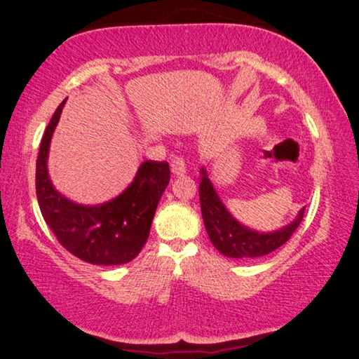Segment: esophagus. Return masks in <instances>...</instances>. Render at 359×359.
Returning <instances> with one entry per match:
<instances>
[{"mask_svg":"<svg viewBox=\"0 0 359 359\" xmlns=\"http://www.w3.org/2000/svg\"><path fill=\"white\" fill-rule=\"evenodd\" d=\"M171 171L174 175H184L187 172V166L185 161L182 156H174L171 161Z\"/></svg>","mask_w":359,"mask_h":359,"instance_id":"esophagus-1","label":"esophagus"}]
</instances>
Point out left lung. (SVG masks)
<instances>
[{"label": "left lung", "instance_id": "left-lung-1", "mask_svg": "<svg viewBox=\"0 0 359 359\" xmlns=\"http://www.w3.org/2000/svg\"><path fill=\"white\" fill-rule=\"evenodd\" d=\"M201 182H199V203L205 231L210 242L218 252L229 258H259L282 247L299 226L304 217V209L299 210L296 220L291 222L283 229L274 233H258L252 231L234 220L218 198L215 188L212 187L208 174L201 169Z\"/></svg>", "mask_w": 359, "mask_h": 359}]
</instances>
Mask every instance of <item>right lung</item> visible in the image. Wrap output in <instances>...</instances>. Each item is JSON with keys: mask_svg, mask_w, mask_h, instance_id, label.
<instances>
[{"mask_svg": "<svg viewBox=\"0 0 359 359\" xmlns=\"http://www.w3.org/2000/svg\"><path fill=\"white\" fill-rule=\"evenodd\" d=\"M66 100L42 136L36 161V196L41 214L66 250L90 264L117 266L135 259L149 239L151 220L171 179L168 161H144L135 180L112 201L76 204L53 188L47 172L50 139Z\"/></svg>", "mask_w": 359, "mask_h": 359, "instance_id": "right-lung-1", "label": "right lung"}]
</instances>
